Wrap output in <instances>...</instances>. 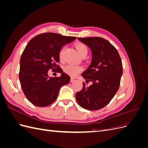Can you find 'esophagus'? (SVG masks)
I'll return each instance as SVG.
<instances>
[{"label":"esophagus","instance_id":"34e87169","mask_svg":"<svg viewBox=\"0 0 148 148\" xmlns=\"http://www.w3.org/2000/svg\"><path fill=\"white\" fill-rule=\"evenodd\" d=\"M75 82V79H74L73 78H71V79H70V82Z\"/></svg>","mask_w":148,"mask_h":148}]
</instances>
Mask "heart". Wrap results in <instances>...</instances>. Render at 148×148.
Instances as JSON below:
<instances>
[{"mask_svg": "<svg viewBox=\"0 0 148 148\" xmlns=\"http://www.w3.org/2000/svg\"><path fill=\"white\" fill-rule=\"evenodd\" d=\"M75 47H76V49H77L78 53L81 57H82L84 55L87 54L88 48L86 46L84 45V44L82 43H78L76 44ZM65 47H64L62 48L60 51V53H59L60 59H62V56H63V53L65 51ZM64 70L66 74L70 75V77H75L83 70V67L81 65L70 64L66 65L64 67Z\"/></svg>", "mask_w": 148, "mask_h": 148, "instance_id": "heart-1", "label": "heart"}]
</instances>
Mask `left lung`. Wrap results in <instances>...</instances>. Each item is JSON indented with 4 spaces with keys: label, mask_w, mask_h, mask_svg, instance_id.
<instances>
[{
    "label": "left lung",
    "mask_w": 148,
    "mask_h": 148,
    "mask_svg": "<svg viewBox=\"0 0 148 148\" xmlns=\"http://www.w3.org/2000/svg\"><path fill=\"white\" fill-rule=\"evenodd\" d=\"M91 50L92 60L82 77L88 83L76 94V99L83 108L99 110L114 97L120 86L123 73L122 63L117 49L105 39L99 37L78 38Z\"/></svg>",
    "instance_id": "left-lung-1"
}]
</instances>
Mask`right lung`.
I'll return each mask as SVG.
<instances>
[{
  "label": "right lung",
  "instance_id": "1",
  "mask_svg": "<svg viewBox=\"0 0 148 148\" xmlns=\"http://www.w3.org/2000/svg\"><path fill=\"white\" fill-rule=\"evenodd\" d=\"M76 37L54 33H42L31 39L20 61L19 79L27 99L36 106L46 107L56 101L60 88L70 81L69 76L57 64L62 47ZM57 67L59 77L50 78L48 70Z\"/></svg>",
  "mask_w": 148,
  "mask_h": 148
}]
</instances>
